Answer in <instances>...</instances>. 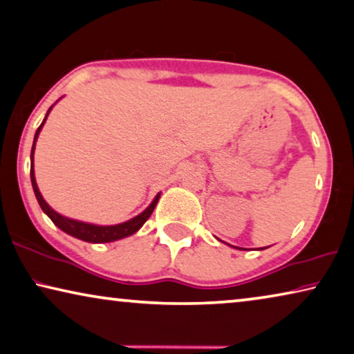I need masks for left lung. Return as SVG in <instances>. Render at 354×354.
<instances>
[{
	"instance_id": "8db88e82",
	"label": "left lung",
	"mask_w": 354,
	"mask_h": 354,
	"mask_svg": "<svg viewBox=\"0 0 354 354\" xmlns=\"http://www.w3.org/2000/svg\"><path fill=\"white\" fill-rule=\"evenodd\" d=\"M232 248H236V246H232ZM268 248V246H267ZM236 250H243V248H236ZM261 250H266V248H261Z\"/></svg>"
}]
</instances>
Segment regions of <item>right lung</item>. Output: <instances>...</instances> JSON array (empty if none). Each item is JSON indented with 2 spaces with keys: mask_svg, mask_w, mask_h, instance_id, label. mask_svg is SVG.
Returning <instances> with one entry per match:
<instances>
[{
  "mask_svg": "<svg viewBox=\"0 0 354 354\" xmlns=\"http://www.w3.org/2000/svg\"><path fill=\"white\" fill-rule=\"evenodd\" d=\"M52 108H54V104H52V106L49 108V111H47L44 120H42V124L38 127V130H36L35 140H33V146H31V168H30V178H31V186H33L36 200H38L41 209L44 211V213H46L47 216H49L52 223H54L60 230H63V232H65V234H68V235L75 236V239H79V240H82V241H87V243H109V241H115V240L125 239V236L133 235L135 232H138L141 227H143V224L146 223V221L149 219V216L152 214V211H154L157 202H159L160 192L156 195L154 200H152L149 207H147V208L143 211V213H140L138 216H135V218L125 221V223L114 224V225H98V224L82 223V221L66 218V216L57 213V211H55L54 208H52L50 205L47 203L44 198H42L38 184H36V178H35V162H33V156H35L36 141H38V136H39V133H41L42 127H44V124H46L47 115H49Z\"/></svg>",
  "mask_w": 354,
  "mask_h": 354,
  "instance_id": "obj_1",
  "label": "right lung"
}]
</instances>
